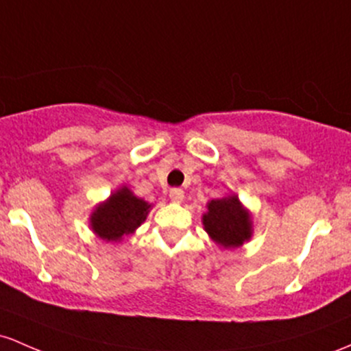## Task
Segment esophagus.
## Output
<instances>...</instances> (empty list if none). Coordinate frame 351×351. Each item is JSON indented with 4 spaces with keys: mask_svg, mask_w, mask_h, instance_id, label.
Returning a JSON list of instances; mask_svg holds the SVG:
<instances>
[{
    "mask_svg": "<svg viewBox=\"0 0 351 351\" xmlns=\"http://www.w3.org/2000/svg\"><path fill=\"white\" fill-rule=\"evenodd\" d=\"M183 198H184V193L182 188H171V190H169V199H171V202L182 203Z\"/></svg>",
    "mask_w": 351,
    "mask_h": 351,
    "instance_id": "esophagus-1",
    "label": "esophagus"
}]
</instances>
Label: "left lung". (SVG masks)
<instances>
[{
    "mask_svg": "<svg viewBox=\"0 0 351 351\" xmlns=\"http://www.w3.org/2000/svg\"><path fill=\"white\" fill-rule=\"evenodd\" d=\"M206 208L203 226L215 243L223 248H238L252 238V217L237 195L211 199Z\"/></svg>",
    "mask_w": 351,
    "mask_h": 351,
    "instance_id": "8db88e82",
    "label": "left lung"
}]
</instances>
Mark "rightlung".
I'll return each instance as SVG.
<instances>
[{"label": "right lung", "instance_id": "add662e5", "mask_svg": "<svg viewBox=\"0 0 351 351\" xmlns=\"http://www.w3.org/2000/svg\"><path fill=\"white\" fill-rule=\"evenodd\" d=\"M152 205L134 196L126 186L111 193L91 213V230L105 241H119L132 234L148 217Z\"/></svg>", "mask_w": 351, "mask_h": 351}]
</instances>
